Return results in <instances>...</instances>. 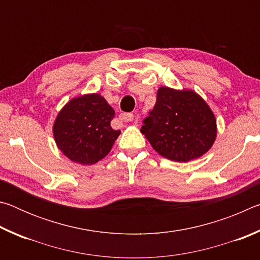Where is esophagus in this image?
Instances as JSON below:
<instances>
[{"label": "esophagus", "instance_id": "1", "mask_svg": "<svg viewBox=\"0 0 260 260\" xmlns=\"http://www.w3.org/2000/svg\"><path fill=\"white\" fill-rule=\"evenodd\" d=\"M120 119L124 120V121H133L134 119V116L132 113H121L120 114Z\"/></svg>", "mask_w": 260, "mask_h": 260}]
</instances>
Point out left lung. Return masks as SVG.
<instances>
[{
	"label": "left lung",
	"instance_id": "8db88e82",
	"mask_svg": "<svg viewBox=\"0 0 260 260\" xmlns=\"http://www.w3.org/2000/svg\"><path fill=\"white\" fill-rule=\"evenodd\" d=\"M141 133L160 156L187 162L203 156L213 146L217 120L196 91L160 87Z\"/></svg>",
	"mask_w": 260,
	"mask_h": 260
}]
</instances>
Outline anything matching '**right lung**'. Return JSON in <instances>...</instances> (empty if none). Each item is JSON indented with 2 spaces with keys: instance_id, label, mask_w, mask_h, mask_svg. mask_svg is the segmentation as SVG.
Instances as JSON below:
<instances>
[{
  "instance_id": "right-lung-1",
  "label": "right lung",
  "mask_w": 260,
  "mask_h": 260,
  "mask_svg": "<svg viewBox=\"0 0 260 260\" xmlns=\"http://www.w3.org/2000/svg\"><path fill=\"white\" fill-rule=\"evenodd\" d=\"M114 110L98 93L74 98L57 114L52 134L59 150L81 165L98 162L111 151L120 131L110 122Z\"/></svg>"
}]
</instances>
